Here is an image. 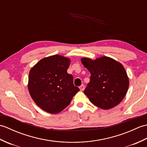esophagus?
I'll use <instances>...</instances> for the list:
<instances>
[{"label": "esophagus", "mask_w": 147, "mask_h": 147, "mask_svg": "<svg viewBox=\"0 0 147 147\" xmlns=\"http://www.w3.org/2000/svg\"><path fill=\"white\" fill-rule=\"evenodd\" d=\"M80 91H83L85 90V86H84V85H82L80 86Z\"/></svg>", "instance_id": "esophagus-1"}]
</instances>
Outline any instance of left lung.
Segmentation results:
<instances>
[{
    "label": "left lung",
    "mask_w": 147,
    "mask_h": 147,
    "mask_svg": "<svg viewBox=\"0 0 147 147\" xmlns=\"http://www.w3.org/2000/svg\"><path fill=\"white\" fill-rule=\"evenodd\" d=\"M82 62L91 74L84 90L90 101L105 110L119 104L129 87V78L123 65L106 56L93 61L84 57Z\"/></svg>",
    "instance_id": "left-lung-1"
}]
</instances>
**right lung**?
<instances>
[{
	"label": "right lung",
	"instance_id": "add662e5",
	"mask_svg": "<svg viewBox=\"0 0 147 147\" xmlns=\"http://www.w3.org/2000/svg\"><path fill=\"white\" fill-rule=\"evenodd\" d=\"M70 59L54 55L41 59L30 71L28 88L35 104L49 113L57 114L80 91L67 73Z\"/></svg>",
	"mask_w": 147,
	"mask_h": 147
}]
</instances>
